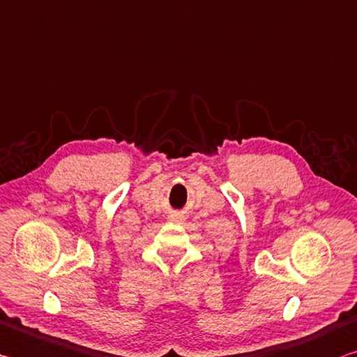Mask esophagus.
I'll use <instances>...</instances> for the list:
<instances>
[{
    "instance_id": "1",
    "label": "esophagus",
    "mask_w": 357,
    "mask_h": 357,
    "mask_svg": "<svg viewBox=\"0 0 357 357\" xmlns=\"http://www.w3.org/2000/svg\"><path fill=\"white\" fill-rule=\"evenodd\" d=\"M170 222H174V223L184 222V215H183V213H179V212H174L170 215Z\"/></svg>"
}]
</instances>
